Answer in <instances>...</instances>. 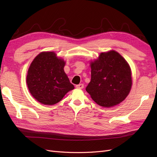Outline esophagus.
<instances>
[{"mask_svg":"<svg viewBox=\"0 0 157 157\" xmlns=\"http://www.w3.org/2000/svg\"><path fill=\"white\" fill-rule=\"evenodd\" d=\"M76 88H79V89H82L84 88V84H79L76 85Z\"/></svg>","mask_w":157,"mask_h":157,"instance_id":"obj_1","label":"esophagus"}]
</instances>
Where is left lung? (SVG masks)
Masks as SVG:
<instances>
[{
	"label": "left lung",
	"mask_w": 157,
	"mask_h": 157,
	"mask_svg": "<svg viewBox=\"0 0 157 157\" xmlns=\"http://www.w3.org/2000/svg\"><path fill=\"white\" fill-rule=\"evenodd\" d=\"M91 80L86 92L99 105L111 107L127 97L132 88L129 65L115 50L103 52L90 63Z\"/></svg>",
	"instance_id": "8db88e82"
}]
</instances>
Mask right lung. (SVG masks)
I'll list each match as a JSON object with an SVG mask.
<instances>
[{
  "label": "right lung",
  "mask_w": 157,
  "mask_h": 157,
  "mask_svg": "<svg viewBox=\"0 0 157 157\" xmlns=\"http://www.w3.org/2000/svg\"><path fill=\"white\" fill-rule=\"evenodd\" d=\"M65 65L54 52H43L35 57L27 71V84L36 101L54 105L75 88L65 73Z\"/></svg>",
  "instance_id": "right-lung-1"
}]
</instances>
